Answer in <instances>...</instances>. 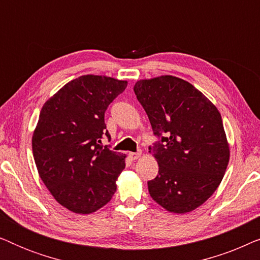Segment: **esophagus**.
Wrapping results in <instances>:
<instances>
[{
	"label": "esophagus",
	"instance_id": "34e87169",
	"mask_svg": "<svg viewBox=\"0 0 260 260\" xmlns=\"http://www.w3.org/2000/svg\"><path fill=\"white\" fill-rule=\"evenodd\" d=\"M141 152L140 151H138V152H129V156H130V157L131 158H133V159H137V158H140L141 157Z\"/></svg>",
	"mask_w": 260,
	"mask_h": 260
}]
</instances>
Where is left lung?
<instances>
[{"mask_svg": "<svg viewBox=\"0 0 260 260\" xmlns=\"http://www.w3.org/2000/svg\"><path fill=\"white\" fill-rule=\"evenodd\" d=\"M134 91L159 138L149 147L158 163L149 194L167 211L191 212L212 197L229 165L221 115L198 88L173 76L138 80Z\"/></svg>", "mask_w": 260, "mask_h": 260, "instance_id": "left-lung-1", "label": "left lung"}]
</instances>
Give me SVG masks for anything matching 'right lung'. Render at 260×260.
I'll use <instances>...</instances> for the list:
<instances>
[{
  "instance_id": "obj_1",
  "label": "right lung",
  "mask_w": 260,
  "mask_h": 260,
  "mask_svg": "<svg viewBox=\"0 0 260 260\" xmlns=\"http://www.w3.org/2000/svg\"><path fill=\"white\" fill-rule=\"evenodd\" d=\"M127 81L81 76L60 88L42 106L31 147L42 182L71 212L90 214L116 193L125 156L103 148L104 115Z\"/></svg>"
}]
</instances>
